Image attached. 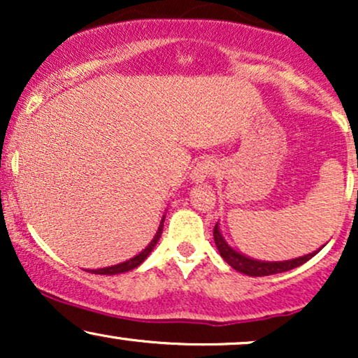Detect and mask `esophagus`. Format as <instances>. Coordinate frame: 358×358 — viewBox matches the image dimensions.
<instances>
[{"mask_svg":"<svg viewBox=\"0 0 358 358\" xmlns=\"http://www.w3.org/2000/svg\"><path fill=\"white\" fill-rule=\"evenodd\" d=\"M217 171V163L213 159H202L193 166L190 180L193 183H202L208 176H212Z\"/></svg>","mask_w":358,"mask_h":358,"instance_id":"1","label":"esophagus"}]
</instances>
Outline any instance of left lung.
Segmentation results:
<instances>
[{"mask_svg": "<svg viewBox=\"0 0 358 358\" xmlns=\"http://www.w3.org/2000/svg\"><path fill=\"white\" fill-rule=\"evenodd\" d=\"M213 241H215V245H217V249H219L220 256L224 257V261L227 262L229 266H232V268L236 271H239V273H244V274H248V276H254V278L271 276V274L286 273V271L298 268V266L305 264L306 261H310V259L320 250L318 249L313 254H306V256H303V257L291 259V261L264 262V261H254V259L242 256L241 252H237V250L229 248V244L224 241V237H222V234L219 232V225H215V227H213Z\"/></svg>", "mask_w": 358, "mask_h": 358, "instance_id": "8db88e82", "label": "left lung"}]
</instances>
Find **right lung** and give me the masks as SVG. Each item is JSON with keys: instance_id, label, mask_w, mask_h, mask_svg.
I'll return each instance as SVG.
<instances>
[{"instance_id": "1", "label": "right lung", "mask_w": 358, "mask_h": 358, "mask_svg": "<svg viewBox=\"0 0 358 358\" xmlns=\"http://www.w3.org/2000/svg\"><path fill=\"white\" fill-rule=\"evenodd\" d=\"M165 220V219H163ZM163 220H162V225H159L158 232H156L155 239L150 242V245L143 250V252H139L138 256H134L133 259H129V261L126 262H121V264H116V266H110V268H102V269H96V271H89V273H94V274H108V276H110V274H119V273H127V271L138 268L139 264H141L145 259L150 256V252L153 250V248L156 245V242L159 241V237H162V232H163Z\"/></svg>"}]
</instances>
